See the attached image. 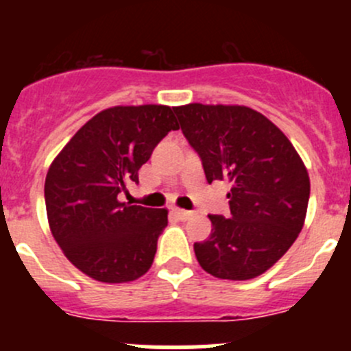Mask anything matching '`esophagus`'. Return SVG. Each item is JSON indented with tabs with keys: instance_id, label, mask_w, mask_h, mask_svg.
Here are the masks:
<instances>
[{
	"instance_id": "34e87169",
	"label": "esophagus",
	"mask_w": 351,
	"mask_h": 351,
	"mask_svg": "<svg viewBox=\"0 0 351 351\" xmlns=\"http://www.w3.org/2000/svg\"><path fill=\"white\" fill-rule=\"evenodd\" d=\"M173 214L180 219V221H186V219L192 217L193 212L190 210H183V208H173Z\"/></svg>"
}]
</instances>
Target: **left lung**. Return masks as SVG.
Listing matches in <instances>:
<instances>
[{"instance_id": "left-lung-1", "label": "left lung", "mask_w": 351, "mask_h": 351, "mask_svg": "<svg viewBox=\"0 0 351 351\" xmlns=\"http://www.w3.org/2000/svg\"><path fill=\"white\" fill-rule=\"evenodd\" d=\"M173 110L207 182L231 185L229 219L208 215L210 236L193 244L198 263L226 280L265 274L304 226L311 183L302 159L285 134L253 108L190 104Z\"/></svg>"}]
</instances>
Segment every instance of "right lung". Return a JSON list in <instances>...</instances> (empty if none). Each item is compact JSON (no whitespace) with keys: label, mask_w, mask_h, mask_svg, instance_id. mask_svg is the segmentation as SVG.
Wrapping results in <instances>:
<instances>
[{"label":"right lung","mask_w":351,"mask_h":351,"mask_svg":"<svg viewBox=\"0 0 351 351\" xmlns=\"http://www.w3.org/2000/svg\"><path fill=\"white\" fill-rule=\"evenodd\" d=\"M180 125L165 105L113 107L88 120L52 161L45 208L67 260L105 284H123L151 268L166 208L120 202L159 141Z\"/></svg>","instance_id":"obj_1"}]
</instances>
